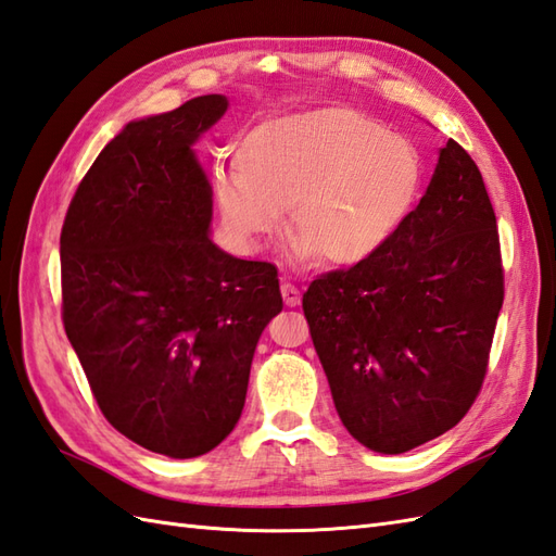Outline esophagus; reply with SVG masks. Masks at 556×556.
<instances>
[{"label":"esophagus","instance_id":"esophagus-1","mask_svg":"<svg viewBox=\"0 0 556 556\" xmlns=\"http://www.w3.org/2000/svg\"><path fill=\"white\" fill-rule=\"evenodd\" d=\"M281 298L289 307H295L298 303H301V289H298L295 283H291V281H283L281 283Z\"/></svg>","mask_w":556,"mask_h":556}]
</instances>
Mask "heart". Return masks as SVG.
Instances as JSON below:
<instances>
[{
	"instance_id": "b5f03b06",
	"label": "heart",
	"mask_w": 556,
	"mask_h": 556,
	"mask_svg": "<svg viewBox=\"0 0 556 556\" xmlns=\"http://www.w3.org/2000/svg\"><path fill=\"white\" fill-rule=\"evenodd\" d=\"M218 164L213 199L227 235L255 251L287 225L301 255L357 265L388 247L414 211L422 160L414 142L352 108L267 119Z\"/></svg>"
}]
</instances>
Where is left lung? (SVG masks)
Returning <instances> with one entry per match:
<instances>
[{"label":"left lung","mask_w":556,"mask_h":556,"mask_svg":"<svg viewBox=\"0 0 556 556\" xmlns=\"http://www.w3.org/2000/svg\"><path fill=\"white\" fill-rule=\"evenodd\" d=\"M495 213L472 156L448 140L386 249L309 283L303 312L348 432L404 453L475 404L505 298Z\"/></svg>","instance_id":"left-lung-1"}]
</instances>
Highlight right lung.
Segmentation results:
<instances>
[{
	"label": "right lung",
	"mask_w": 556,
	"mask_h": 556,
	"mask_svg": "<svg viewBox=\"0 0 556 556\" xmlns=\"http://www.w3.org/2000/svg\"><path fill=\"white\" fill-rule=\"evenodd\" d=\"M225 110L211 93L126 124L61 230V315L93 400L168 458H197L235 430L255 345L283 307L273 263L208 239L211 185L190 146Z\"/></svg>",
	"instance_id": "obj_1"
}]
</instances>
